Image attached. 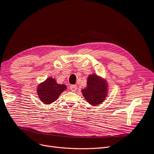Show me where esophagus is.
<instances>
[{
	"mask_svg": "<svg viewBox=\"0 0 154 154\" xmlns=\"http://www.w3.org/2000/svg\"><path fill=\"white\" fill-rule=\"evenodd\" d=\"M77 88H78V86L75 85H71L70 87V89L72 92H76Z\"/></svg>",
	"mask_w": 154,
	"mask_h": 154,
	"instance_id": "obj_1",
	"label": "esophagus"
}]
</instances>
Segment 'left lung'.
<instances>
[{
    "instance_id": "left-lung-1",
    "label": "left lung",
    "mask_w": 154,
    "mask_h": 154,
    "mask_svg": "<svg viewBox=\"0 0 154 154\" xmlns=\"http://www.w3.org/2000/svg\"><path fill=\"white\" fill-rule=\"evenodd\" d=\"M87 101L92 106L102 104L108 94L107 80L96 74L90 75L87 78V87L82 90Z\"/></svg>"
}]
</instances>
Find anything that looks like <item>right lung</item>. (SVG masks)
I'll return each instance as SVG.
<instances>
[{
  "label": "right lung",
  "mask_w": 154,
  "mask_h": 154,
  "mask_svg": "<svg viewBox=\"0 0 154 154\" xmlns=\"http://www.w3.org/2000/svg\"><path fill=\"white\" fill-rule=\"evenodd\" d=\"M66 89V85L57 83L55 78L49 77L38 85L36 91L42 103L50 104L57 100L61 93Z\"/></svg>",
  "instance_id": "obj_1"
}]
</instances>
